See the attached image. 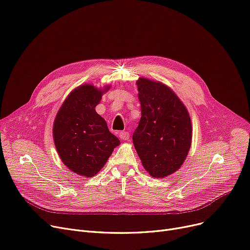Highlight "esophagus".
<instances>
[{"label":"esophagus","mask_w":250,"mask_h":250,"mask_svg":"<svg viewBox=\"0 0 250 250\" xmlns=\"http://www.w3.org/2000/svg\"><path fill=\"white\" fill-rule=\"evenodd\" d=\"M119 138L126 141V140H128V139H129V134H128L127 132H125V131H124V132H121V133H119Z\"/></svg>","instance_id":"1"}]
</instances>
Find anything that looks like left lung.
<instances>
[{"mask_svg":"<svg viewBox=\"0 0 250 250\" xmlns=\"http://www.w3.org/2000/svg\"><path fill=\"white\" fill-rule=\"evenodd\" d=\"M141 119L133 135L144 168L164 178L180 168L191 146L192 125L186 107L168 86L140 79L137 82Z\"/></svg>","mask_w":250,"mask_h":250,"instance_id":"8db88e82","label":"left lung"}]
</instances>
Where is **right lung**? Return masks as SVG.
<instances>
[{
    "mask_svg": "<svg viewBox=\"0 0 250 250\" xmlns=\"http://www.w3.org/2000/svg\"><path fill=\"white\" fill-rule=\"evenodd\" d=\"M102 94L92 84L79 86L64 101L53 126L54 142L64 165L88 178L103 167L121 144L95 110Z\"/></svg>",
    "mask_w": 250,
    "mask_h": 250,
    "instance_id": "1",
    "label": "right lung"
}]
</instances>
